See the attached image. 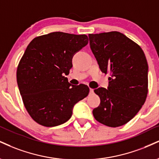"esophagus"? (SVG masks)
Masks as SVG:
<instances>
[{
	"label": "esophagus",
	"instance_id": "34e87169",
	"mask_svg": "<svg viewBox=\"0 0 159 159\" xmlns=\"http://www.w3.org/2000/svg\"><path fill=\"white\" fill-rule=\"evenodd\" d=\"M89 93H94V89H91V88H90V89H89Z\"/></svg>",
	"mask_w": 159,
	"mask_h": 159
}]
</instances>
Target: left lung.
<instances>
[{
	"mask_svg": "<svg viewBox=\"0 0 159 159\" xmlns=\"http://www.w3.org/2000/svg\"><path fill=\"white\" fill-rule=\"evenodd\" d=\"M89 45L101 72L110 73L107 89L94 92L101 99L95 120L110 127L129 122L148 93V64L140 46L119 32L89 34Z\"/></svg>",
	"mask_w": 159,
	"mask_h": 159,
	"instance_id": "1",
	"label": "left lung"
}]
</instances>
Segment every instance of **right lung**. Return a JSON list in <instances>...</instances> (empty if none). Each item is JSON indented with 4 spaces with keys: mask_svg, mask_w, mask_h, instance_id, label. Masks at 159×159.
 I'll use <instances>...</instances> for the list:
<instances>
[{
    "mask_svg": "<svg viewBox=\"0 0 159 159\" xmlns=\"http://www.w3.org/2000/svg\"><path fill=\"white\" fill-rule=\"evenodd\" d=\"M88 43L86 35L55 32L34 38L17 69L24 107L32 119L55 127L71 118L75 104L89 94L85 84L71 85L67 78L72 59Z\"/></svg>",
    "mask_w": 159,
    "mask_h": 159,
    "instance_id": "obj_1",
    "label": "right lung"
}]
</instances>
